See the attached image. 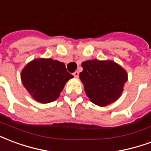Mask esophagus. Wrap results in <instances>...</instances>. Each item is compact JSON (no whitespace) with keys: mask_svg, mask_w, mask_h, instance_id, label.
<instances>
[{"mask_svg":"<svg viewBox=\"0 0 151 151\" xmlns=\"http://www.w3.org/2000/svg\"><path fill=\"white\" fill-rule=\"evenodd\" d=\"M73 75H74V76H75L76 78L79 77V72H78V71H75V72L73 73Z\"/></svg>","mask_w":151,"mask_h":151,"instance_id":"esophagus-1","label":"esophagus"}]
</instances>
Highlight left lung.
Wrapping results in <instances>:
<instances>
[{"label":"left lung","instance_id":"obj_1","mask_svg":"<svg viewBox=\"0 0 151 151\" xmlns=\"http://www.w3.org/2000/svg\"><path fill=\"white\" fill-rule=\"evenodd\" d=\"M80 79L90 101L99 106H106L120 98L128 73L123 67L110 60L84 61Z\"/></svg>","mask_w":151,"mask_h":151}]
</instances>
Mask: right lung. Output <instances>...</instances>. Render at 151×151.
Returning <instances> with one entry per match:
<instances>
[{
	"label": "right lung",
	"instance_id": "add662e5",
	"mask_svg": "<svg viewBox=\"0 0 151 151\" xmlns=\"http://www.w3.org/2000/svg\"><path fill=\"white\" fill-rule=\"evenodd\" d=\"M74 76L63 63L52 58H36L21 71V81L34 100L50 103L60 96L65 84Z\"/></svg>",
	"mask_w": 151,
	"mask_h": 151
}]
</instances>
